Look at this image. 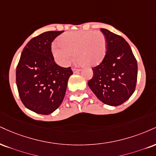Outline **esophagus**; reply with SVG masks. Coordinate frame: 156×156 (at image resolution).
<instances>
[{
	"mask_svg": "<svg viewBox=\"0 0 156 156\" xmlns=\"http://www.w3.org/2000/svg\"><path fill=\"white\" fill-rule=\"evenodd\" d=\"M73 73H79V72H80V69L73 68Z\"/></svg>",
	"mask_w": 156,
	"mask_h": 156,
	"instance_id": "1",
	"label": "esophagus"
}]
</instances>
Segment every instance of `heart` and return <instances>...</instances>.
I'll return each mask as SVG.
<instances>
[{"label":"heart","mask_w":156,"mask_h":156,"mask_svg":"<svg viewBox=\"0 0 156 156\" xmlns=\"http://www.w3.org/2000/svg\"><path fill=\"white\" fill-rule=\"evenodd\" d=\"M59 44L54 45L52 53L56 61L67 66L74 57L80 65L94 66L102 61L107 51L105 35L99 31H73L59 37Z\"/></svg>","instance_id":"obj_1"}]
</instances>
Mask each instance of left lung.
<instances>
[{
  "instance_id": "obj_1",
  "label": "left lung",
  "mask_w": 156,
  "mask_h": 156,
  "mask_svg": "<svg viewBox=\"0 0 156 156\" xmlns=\"http://www.w3.org/2000/svg\"><path fill=\"white\" fill-rule=\"evenodd\" d=\"M107 41V51L102 62L93 67L88 85L101 102L118 106L134 93L137 78V63L123 37L101 28Z\"/></svg>"
}]
</instances>
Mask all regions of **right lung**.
Here are the masks:
<instances>
[{"label":"right lung","mask_w":156,"mask_h":156,"mask_svg":"<svg viewBox=\"0 0 156 156\" xmlns=\"http://www.w3.org/2000/svg\"><path fill=\"white\" fill-rule=\"evenodd\" d=\"M64 31H48L32 38L22 52L16 71V86L24 105L48 115L62 102L73 71L54 62L51 43Z\"/></svg>","instance_id":"1"}]
</instances>
